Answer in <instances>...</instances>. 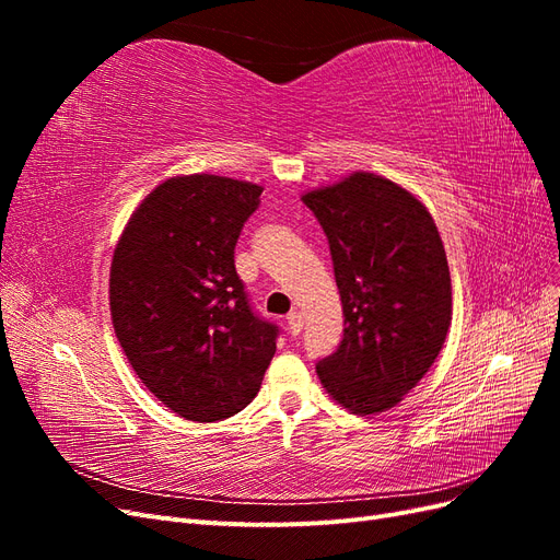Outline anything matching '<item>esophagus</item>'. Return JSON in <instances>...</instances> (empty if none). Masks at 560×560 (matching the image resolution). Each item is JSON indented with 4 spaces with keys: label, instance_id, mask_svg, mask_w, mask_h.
<instances>
[{
    "label": "esophagus",
    "instance_id": "obj_1",
    "mask_svg": "<svg viewBox=\"0 0 560 560\" xmlns=\"http://www.w3.org/2000/svg\"><path fill=\"white\" fill-rule=\"evenodd\" d=\"M287 327H290V331H292L294 336H299L301 329H303V315L296 313V311H292L290 315H287Z\"/></svg>",
    "mask_w": 560,
    "mask_h": 560
}]
</instances>
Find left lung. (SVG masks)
Listing matches in <instances>:
<instances>
[{"label": "left lung", "instance_id": "left-lung-1", "mask_svg": "<svg viewBox=\"0 0 560 560\" xmlns=\"http://www.w3.org/2000/svg\"><path fill=\"white\" fill-rule=\"evenodd\" d=\"M329 241L343 338L317 376L343 409H393L434 364L451 327L444 243L422 202L374 173L301 198Z\"/></svg>", "mask_w": 560, "mask_h": 560}]
</instances>
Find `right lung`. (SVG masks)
Masks as SVG:
<instances>
[{"mask_svg":"<svg viewBox=\"0 0 560 560\" xmlns=\"http://www.w3.org/2000/svg\"><path fill=\"white\" fill-rule=\"evenodd\" d=\"M261 186L171 177L132 212L114 249L109 308L135 374L177 416L214 422L257 397L278 325L252 311L233 249Z\"/></svg>","mask_w":560,"mask_h":560,"instance_id":"add662e5","label":"right lung"}]
</instances>
